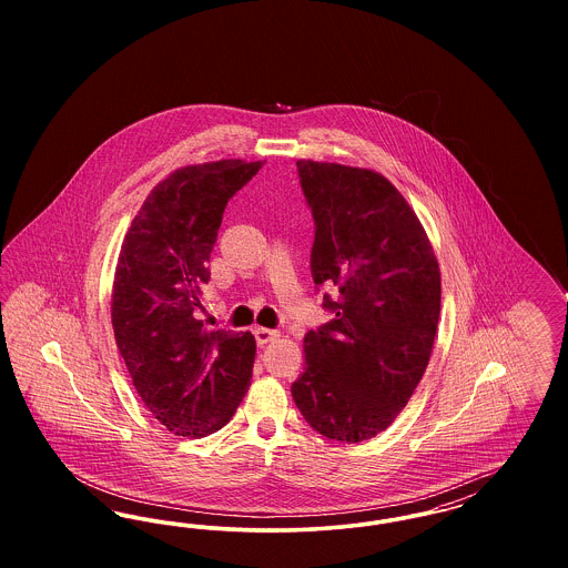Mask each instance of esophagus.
<instances>
[{
    "label": "esophagus",
    "mask_w": 568,
    "mask_h": 568,
    "mask_svg": "<svg viewBox=\"0 0 568 568\" xmlns=\"http://www.w3.org/2000/svg\"><path fill=\"white\" fill-rule=\"evenodd\" d=\"M253 334H255L257 345H268V343L276 341V338L281 336L276 329H268V327H255V329H253Z\"/></svg>",
    "instance_id": "obj_1"
}]
</instances>
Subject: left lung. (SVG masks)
<instances>
[{
	"label": "left lung",
	"mask_w": 568,
	"mask_h": 568,
	"mask_svg": "<svg viewBox=\"0 0 568 568\" xmlns=\"http://www.w3.org/2000/svg\"><path fill=\"white\" fill-rule=\"evenodd\" d=\"M315 219L311 274L334 315L304 336L292 396L308 426L343 443L383 433L424 377L440 313V271L400 191L364 168L300 160Z\"/></svg>",
	"instance_id": "obj_1"
}]
</instances>
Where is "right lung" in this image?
Instances as JSON below:
<instances>
[{
    "label": "right lung",
    "mask_w": 568,
    "mask_h": 568,
    "mask_svg": "<svg viewBox=\"0 0 568 568\" xmlns=\"http://www.w3.org/2000/svg\"><path fill=\"white\" fill-rule=\"evenodd\" d=\"M262 162L174 170L149 193L121 244L112 283L119 353L146 408L176 436L221 430L251 385V332L206 329L200 296L230 197Z\"/></svg>",
    "instance_id": "add662e5"
}]
</instances>
